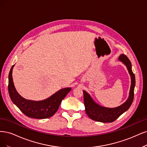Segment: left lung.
<instances>
[{
	"mask_svg": "<svg viewBox=\"0 0 147 147\" xmlns=\"http://www.w3.org/2000/svg\"><path fill=\"white\" fill-rule=\"evenodd\" d=\"M118 59L126 66L131 76V87L129 96L126 101L120 106L110 108L98 105L86 91L83 90L84 105L86 109L85 110L87 115L93 120L102 123L113 122L121 114L128 110L133 101L136 79L135 75L132 71L131 63L125 54H121Z\"/></svg>",
	"mask_w": 147,
	"mask_h": 147,
	"instance_id": "left-lung-1",
	"label": "left lung"
}]
</instances>
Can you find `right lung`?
I'll use <instances>...</instances> for the list:
<instances>
[{"label": "right lung", "instance_id": "add662e5", "mask_svg": "<svg viewBox=\"0 0 147 147\" xmlns=\"http://www.w3.org/2000/svg\"><path fill=\"white\" fill-rule=\"evenodd\" d=\"M14 66L15 65L12 66L9 73L8 86L9 95L13 102L24 114L29 117L43 119L53 116L57 111L61 101L71 90V88L67 87L60 89L53 95L43 100L33 101L26 99L18 93L14 85L12 77Z\"/></svg>", "mask_w": 147, "mask_h": 147}]
</instances>
